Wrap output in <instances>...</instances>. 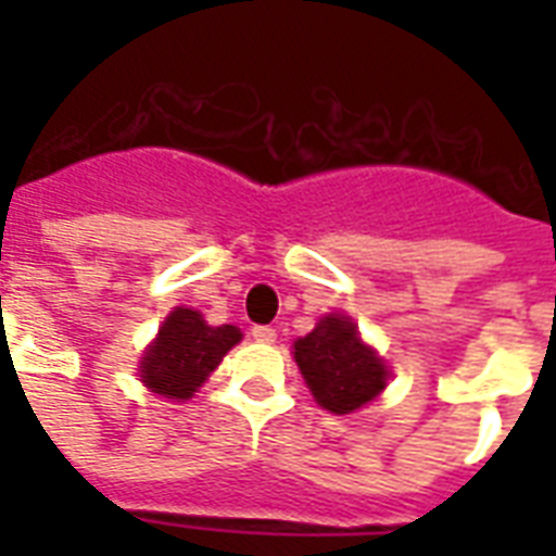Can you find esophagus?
<instances>
[{
    "mask_svg": "<svg viewBox=\"0 0 556 556\" xmlns=\"http://www.w3.org/2000/svg\"><path fill=\"white\" fill-rule=\"evenodd\" d=\"M251 338L256 340V343H274V340H277V329H274V326H253Z\"/></svg>",
    "mask_w": 556,
    "mask_h": 556,
    "instance_id": "34e87169",
    "label": "esophagus"
}]
</instances>
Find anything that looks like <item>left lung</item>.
<instances>
[{"mask_svg":"<svg viewBox=\"0 0 556 556\" xmlns=\"http://www.w3.org/2000/svg\"><path fill=\"white\" fill-rule=\"evenodd\" d=\"M294 361L314 401L329 413H355L387 387L383 361L364 346L355 323L340 314H329L312 334L296 340Z\"/></svg>","mask_w":556,"mask_h":556,"instance_id":"obj_1","label":"left lung"}]
</instances>
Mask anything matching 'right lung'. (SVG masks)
<instances>
[{"label": "right lung", "mask_w": 556, "mask_h": 556, "mask_svg": "<svg viewBox=\"0 0 556 556\" xmlns=\"http://www.w3.org/2000/svg\"><path fill=\"white\" fill-rule=\"evenodd\" d=\"M242 340L236 326H207L199 312L176 308L141 361V380L164 397H190Z\"/></svg>", "instance_id": "add662e5"}]
</instances>
